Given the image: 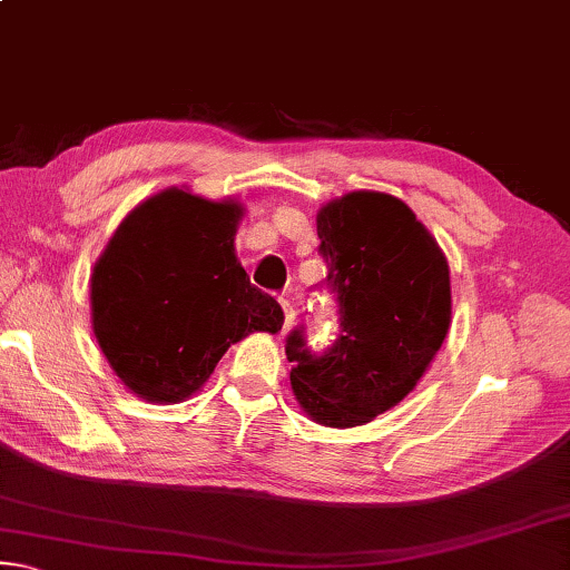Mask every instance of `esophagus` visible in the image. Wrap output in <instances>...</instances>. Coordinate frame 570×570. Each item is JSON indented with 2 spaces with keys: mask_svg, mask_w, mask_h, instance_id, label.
<instances>
[{
  "mask_svg": "<svg viewBox=\"0 0 570 570\" xmlns=\"http://www.w3.org/2000/svg\"><path fill=\"white\" fill-rule=\"evenodd\" d=\"M282 308H284V332H288L296 322V308L288 298H282Z\"/></svg>",
  "mask_w": 570,
  "mask_h": 570,
  "instance_id": "esophagus-1",
  "label": "esophagus"
}]
</instances>
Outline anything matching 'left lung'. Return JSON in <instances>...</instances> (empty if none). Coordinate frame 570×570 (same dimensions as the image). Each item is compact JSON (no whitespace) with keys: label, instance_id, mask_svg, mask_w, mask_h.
Instances as JSON below:
<instances>
[{"label":"left lung","instance_id":"8db88e82","mask_svg":"<svg viewBox=\"0 0 570 570\" xmlns=\"http://www.w3.org/2000/svg\"><path fill=\"white\" fill-rule=\"evenodd\" d=\"M316 234L342 334L322 356L306 350L302 330L288 334V380L306 417L344 430L372 422L417 387L450 330V266L412 208L382 190L324 204Z\"/></svg>","mask_w":570,"mask_h":570}]
</instances>
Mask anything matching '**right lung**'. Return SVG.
I'll return each instance as SVG.
<instances>
[{
	"mask_svg": "<svg viewBox=\"0 0 570 570\" xmlns=\"http://www.w3.org/2000/svg\"><path fill=\"white\" fill-rule=\"evenodd\" d=\"M244 210L236 198L170 186L135 206L95 262V340L135 397L188 400L230 344L282 332V306L248 282L236 258Z\"/></svg>",
	"mask_w": 570,
	"mask_h": 570,
	"instance_id": "obj_1",
	"label": "right lung"
}]
</instances>
